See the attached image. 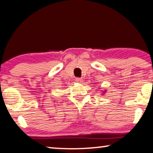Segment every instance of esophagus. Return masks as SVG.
Here are the masks:
<instances>
[{
  "mask_svg": "<svg viewBox=\"0 0 153 153\" xmlns=\"http://www.w3.org/2000/svg\"><path fill=\"white\" fill-rule=\"evenodd\" d=\"M76 82H78V83H81L82 82V78H79V77H76Z\"/></svg>",
  "mask_w": 153,
  "mask_h": 153,
  "instance_id": "obj_1",
  "label": "esophagus"
}]
</instances>
